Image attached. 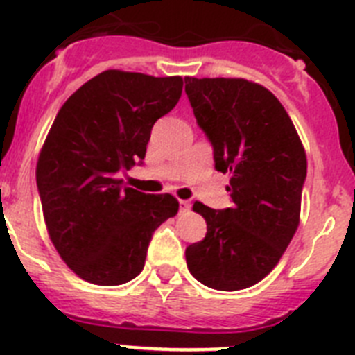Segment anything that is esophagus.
I'll return each mask as SVG.
<instances>
[{
	"instance_id": "esophagus-1",
	"label": "esophagus",
	"mask_w": 355,
	"mask_h": 355,
	"mask_svg": "<svg viewBox=\"0 0 355 355\" xmlns=\"http://www.w3.org/2000/svg\"><path fill=\"white\" fill-rule=\"evenodd\" d=\"M191 209V202L180 200V213H186V211Z\"/></svg>"
}]
</instances>
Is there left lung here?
<instances>
[{
  "instance_id": "left-lung-1",
  "label": "left lung",
  "mask_w": 355,
  "mask_h": 355,
  "mask_svg": "<svg viewBox=\"0 0 355 355\" xmlns=\"http://www.w3.org/2000/svg\"><path fill=\"white\" fill-rule=\"evenodd\" d=\"M186 94L214 168L231 175L233 200L220 211L195 202L207 233L186 249L187 269L205 287L240 291L276 267L296 233L306 155L288 113L261 85L186 77Z\"/></svg>"
}]
</instances>
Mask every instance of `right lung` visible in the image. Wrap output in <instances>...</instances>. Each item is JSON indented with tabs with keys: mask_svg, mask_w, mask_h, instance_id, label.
I'll return each mask as SVG.
<instances>
[{
	"mask_svg": "<svg viewBox=\"0 0 355 355\" xmlns=\"http://www.w3.org/2000/svg\"><path fill=\"white\" fill-rule=\"evenodd\" d=\"M182 77L106 70L61 106L35 180L50 240L79 278L122 285L144 269L155 229L178 211L171 195L122 186L142 162L151 128L177 106Z\"/></svg>",
	"mask_w": 355,
	"mask_h": 355,
	"instance_id": "right-lung-1",
	"label": "right lung"
}]
</instances>
